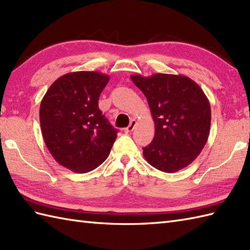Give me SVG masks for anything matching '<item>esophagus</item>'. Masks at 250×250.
<instances>
[{
    "label": "esophagus",
    "mask_w": 250,
    "mask_h": 250,
    "mask_svg": "<svg viewBox=\"0 0 250 250\" xmlns=\"http://www.w3.org/2000/svg\"><path fill=\"white\" fill-rule=\"evenodd\" d=\"M135 126H136V120L132 119L131 122H130V125L125 129V133H129V132H132L135 129Z\"/></svg>",
    "instance_id": "34e87169"
}]
</instances>
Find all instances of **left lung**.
<instances>
[{"label":"left lung","instance_id":"8db88e82","mask_svg":"<svg viewBox=\"0 0 250 250\" xmlns=\"http://www.w3.org/2000/svg\"><path fill=\"white\" fill-rule=\"evenodd\" d=\"M147 99L155 136L143 148L147 162L159 171L177 172L200 155L209 135L210 105L203 90L187 76L131 75Z\"/></svg>","mask_w":250,"mask_h":250}]
</instances>
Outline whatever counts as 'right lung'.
<instances>
[{
    "instance_id": "add662e5",
    "label": "right lung",
    "mask_w": 250,
    "mask_h": 250,
    "mask_svg": "<svg viewBox=\"0 0 250 250\" xmlns=\"http://www.w3.org/2000/svg\"><path fill=\"white\" fill-rule=\"evenodd\" d=\"M108 81L99 72L67 73L54 82L41 102L45 144L58 163L75 173L101 166L117 137L99 109V97Z\"/></svg>"
}]
</instances>
